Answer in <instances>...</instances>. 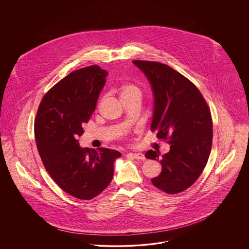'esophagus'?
Returning a JSON list of instances; mask_svg holds the SVG:
<instances>
[{
	"label": "esophagus",
	"instance_id": "esophagus-1",
	"mask_svg": "<svg viewBox=\"0 0 249 249\" xmlns=\"http://www.w3.org/2000/svg\"><path fill=\"white\" fill-rule=\"evenodd\" d=\"M129 156L132 157L135 160H145L144 156L142 153H129Z\"/></svg>",
	"mask_w": 249,
	"mask_h": 249
}]
</instances>
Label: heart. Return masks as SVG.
I'll list each match as a JSON object with an SVG mask.
<instances>
[{
  "mask_svg": "<svg viewBox=\"0 0 249 249\" xmlns=\"http://www.w3.org/2000/svg\"><path fill=\"white\" fill-rule=\"evenodd\" d=\"M120 95L125 96V95H141V90L140 89L133 84H125L121 87L120 89Z\"/></svg>",
  "mask_w": 249,
  "mask_h": 249,
  "instance_id": "obj_1",
  "label": "heart"
}]
</instances>
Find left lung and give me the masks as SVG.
Listing matches in <instances>:
<instances>
[{"label":"left lung","instance_id":"obj_1","mask_svg":"<svg viewBox=\"0 0 249 249\" xmlns=\"http://www.w3.org/2000/svg\"><path fill=\"white\" fill-rule=\"evenodd\" d=\"M147 77L154 93L151 130L169 142L170 151L160 160L161 173L151 182L159 190L177 194L201 176L212 148L213 121L197 87L170 66L147 60L132 61ZM158 151L145 158L159 160Z\"/></svg>","mask_w":249,"mask_h":249}]
</instances>
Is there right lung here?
Returning <instances> with one entry per match:
<instances>
[{
	"instance_id": "add662e5",
	"label": "right lung",
	"mask_w": 249,
	"mask_h": 249,
	"mask_svg": "<svg viewBox=\"0 0 249 249\" xmlns=\"http://www.w3.org/2000/svg\"><path fill=\"white\" fill-rule=\"evenodd\" d=\"M107 75L98 65L71 71L43 97L35 120L36 145L46 170L61 190L80 200H91L107 189L121 156L104 147L82 148L78 142Z\"/></svg>"
}]
</instances>
